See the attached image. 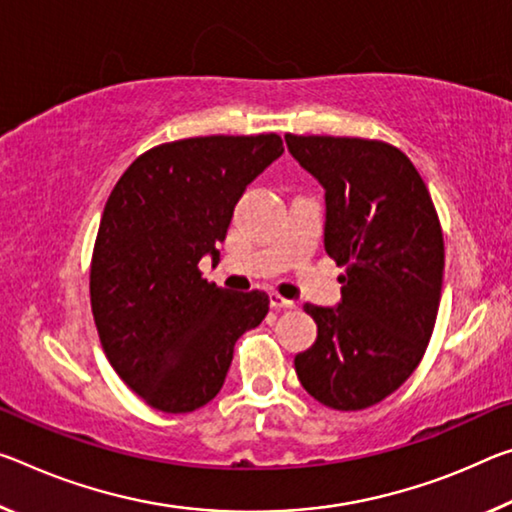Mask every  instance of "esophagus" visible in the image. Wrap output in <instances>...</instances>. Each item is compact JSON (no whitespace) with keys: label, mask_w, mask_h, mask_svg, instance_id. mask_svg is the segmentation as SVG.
Returning a JSON list of instances; mask_svg holds the SVG:
<instances>
[{"label":"esophagus","mask_w":512,"mask_h":512,"mask_svg":"<svg viewBox=\"0 0 512 512\" xmlns=\"http://www.w3.org/2000/svg\"><path fill=\"white\" fill-rule=\"evenodd\" d=\"M269 300H271V307H273V310H294V307H296L294 300L282 298V296L275 294V291H273V294H269Z\"/></svg>","instance_id":"esophagus-1"}]
</instances>
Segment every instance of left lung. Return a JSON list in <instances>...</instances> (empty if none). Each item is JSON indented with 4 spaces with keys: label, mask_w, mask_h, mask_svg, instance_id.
Instances as JSON below:
<instances>
[{
    "label": "left lung",
    "mask_w": 512,
    "mask_h": 512,
    "mask_svg": "<svg viewBox=\"0 0 512 512\" xmlns=\"http://www.w3.org/2000/svg\"><path fill=\"white\" fill-rule=\"evenodd\" d=\"M326 191L323 248L346 273L335 307L305 305L316 342L298 353L300 385L332 410H364L412 376L433 335L444 239L431 193L394 145L285 136Z\"/></svg>",
    "instance_id": "left-lung-1"
}]
</instances>
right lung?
I'll return each instance as SVG.
<instances>
[{
	"mask_svg": "<svg viewBox=\"0 0 512 512\" xmlns=\"http://www.w3.org/2000/svg\"><path fill=\"white\" fill-rule=\"evenodd\" d=\"M278 134L198 136L157 145L104 205L91 262V307L104 353L161 412H193L221 392L237 339L269 312L264 291L202 278L218 262L234 205L280 154Z\"/></svg>",
	"mask_w": 512,
	"mask_h": 512,
	"instance_id": "1",
	"label": "right lung"
}]
</instances>
